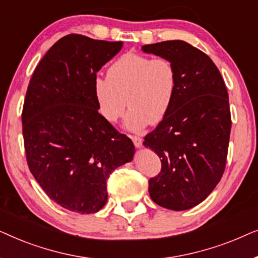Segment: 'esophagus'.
I'll return each instance as SVG.
<instances>
[{
  "label": "esophagus",
  "mask_w": 258,
  "mask_h": 258,
  "mask_svg": "<svg viewBox=\"0 0 258 258\" xmlns=\"http://www.w3.org/2000/svg\"><path fill=\"white\" fill-rule=\"evenodd\" d=\"M132 140H133V142H134V144H135L136 148L142 147L143 140L141 139V137H139V136H132Z\"/></svg>",
  "instance_id": "esophagus-1"
}]
</instances>
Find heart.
I'll return each mask as SVG.
<instances>
[{
  "label": "heart",
  "mask_w": 258,
  "mask_h": 258,
  "mask_svg": "<svg viewBox=\"0 0 258 258\" xmlns=\"http://www.w3.org/2000/svg\"><path fill=\"white\" fill-rule=\"evenodd\" d=\"M177 89V72L170 59L151 58L134 52L122 55L110 66L107 77L94 81L98 110L105 121L116 123L130 110L124 126L139 133L157 124L170 110Z\"/></svg>",
  "instance_id": "obj_1"
}]
</instances>
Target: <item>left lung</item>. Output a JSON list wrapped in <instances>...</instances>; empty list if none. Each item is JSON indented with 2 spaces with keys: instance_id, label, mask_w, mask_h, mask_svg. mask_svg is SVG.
<instances>
[{
  "instance_id": "1",
  "label": "left lung",
  "mask_w": 258,
  "mask_h": 258,
  "mask_svg": "<svg viewBox=\"0 0 258 258\" xmlns=\"http://www.w3.org/2000/svg\"><path fill=\"white\" fill-rule=\"evenodd\" d=\"M146 54L170 59L177 89L170 110L143 146L161 158L149 179L158 206L182 211L203 202L221 181L227 162L231 117L224 81L209 56L181 40L142 47Z\"/></svg>"
}]
</instances>
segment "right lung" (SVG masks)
I'll return each instance as SVG.
<instances>
[{
    "label": "right lung",
    "instance_id": "right-lung-1",
    "mask_svg": "<svg viewBox=\"0 0 258 258\" xmlns=\"http://www.w3.org/2000/svg\"><path fill=\"white\" fill-rule=\"evenodd\" d=\"M123 42L68 35L43 56L28 86L22 112L31 174L59 206L94 214L108 201L107 179L132 162L135 146L98 112L96 74Z\"/></svg>",
    "mask_w": 258,
    "mask_h": 258
}]
</instances>
